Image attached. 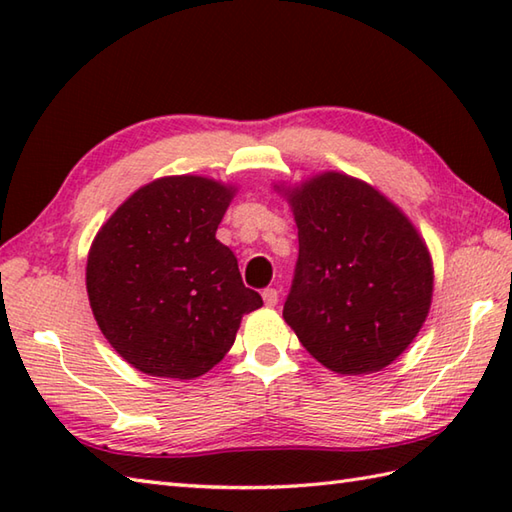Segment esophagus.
I'll return each mask as SVG.
<instances>
[{
  "instance_id": "34e87169",
  "label": "esophagus",
  "mask_w": 512,
  "mask_h": 512,
  "mask_svg": "<svg viewBox=\"0 0 512 512\" xmlns=\"http://www.w3.org/2000/svg\"><path fill=\"white\" fill-rule=\"evenodd\" d=\"M262 297H264V303L266 306H277V301H279V290L277 288H266L264 292H262Z\"/></svg>"
}]
</instances>
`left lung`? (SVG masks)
<instances>
[{
    "mask_svg": "<svg viewBox=\"0 0 512 512\" xmlns=\"http://www.w3.org/2000/svg\"><path fill=\"white\" fill-rule=\"evenodd\" d=\"M275 189L299 228L286 323L332 372H380L407 350L429 314L427 244L394 202L347 173L323 171Z\"/></svg>",
    "mask_w": 512,
    "mask_h": 512,
    "instance_id": "obj_1",
    "label": "left lung"
}]
</instances>
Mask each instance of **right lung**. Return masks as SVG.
Here are the masks:
<instances>
[{
    "label": "right lung",
    "instance_id": "1",
    "mask_svg": "<svg viewBox=\"0 0 512 512\" xmlns=\"http://www.w3.org/2000/svg\"><path fill=\"white\" fill-rule=\"evenodd\" d=\"M235 191L204 176L158 178L96 233L85 266L92 314L138 372L206 374L231 350L244 314L264 306L215 239Z\"/></svg>",
    "mask_w": 512,
    "mask_h": 512
}]
</instances>
